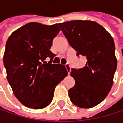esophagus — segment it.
I'll use <instances>...</instances> for the list:
<instances>
[{
    "label": "esophagus",
    "mask_w": 123,
    "mask_h": 123,
    "mask_svg": "<svg viewBox=\"0 0 123 123\" xmlns=\"http://www.w3.org/2000/svg\"><path fill=\"white\" fill-rule=\"evenodd\" d=\"M65 68H66V70H67V71H68V74L70 75V71H71V68H70V64H68V63L65 64Z\"/></svg>",
    "instance_id": "34e87169"
}]
</instances>
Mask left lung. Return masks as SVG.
<instances>
[{"mask_svg": "<svg viewBox=\"0 0 123 123\" xmlns=\"http://www.w3.org/2000/svg\"><path fill=\"white\" fill-rule=\"evenodd\" d=\"M58 25L77 55L87 60L83 68L71 70L75 84L68 90L70 99L79 108H93L107 97L113 84L117 68L113 38L102 25L91 20Z\"/></svg>", "mask_w": 123, "mask_h": 123, "instance_id": "obj_1", "label": "left lung"}]
</instances>
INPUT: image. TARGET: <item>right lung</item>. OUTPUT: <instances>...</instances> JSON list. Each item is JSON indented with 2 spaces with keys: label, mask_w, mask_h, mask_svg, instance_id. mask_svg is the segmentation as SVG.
<instances>
[{
  "label": "right lung",
  "mask_w": 123,
  "mask_h": 123,
  "mask_svg": "<svg viewBox=\"0 0 123 123\" xmlns=\"http://www.w3.org/2000/svg\"><path fill=\"white\" fill-rule=\"evenodd\" d=\"M58 24L29 23L8 37L3 56L7 79L17 99L25 107H47L56 86L67 76L61 64H52L55 56L50 50L53 40L60 32ZM49 57L51 61H45Z\"/></svg>",
  "instance_id": "obj_1"
}]
</instances>
